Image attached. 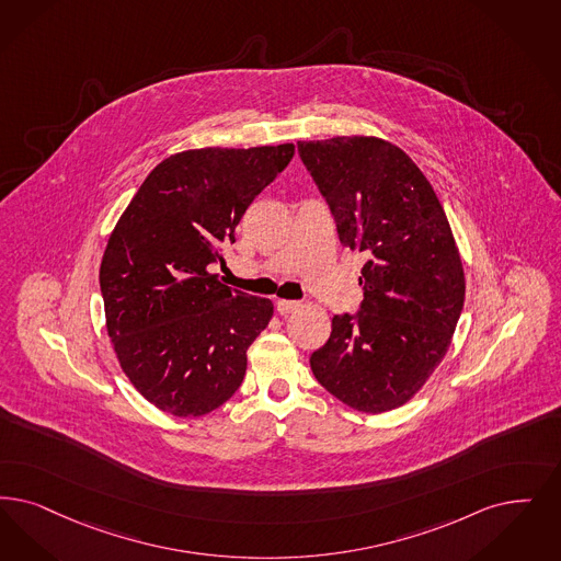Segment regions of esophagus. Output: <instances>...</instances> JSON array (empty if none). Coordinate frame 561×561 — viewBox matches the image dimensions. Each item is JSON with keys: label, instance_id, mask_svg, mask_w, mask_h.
I'll return each instance as SVG.
<instances>
[{"label": "esophagus", "instance_id": "1", "mask_svg": "<svg viewBox=\"0 0 561 561\" xmlns=\"http://www.w3.org/2000/svg\"><path fill=\"white\" fill-rule=\"evenodd\" d=\"M298 307H300L298 300H277V302H275V309H277V313L279 314L291 313V311H296Z\"/></svg>", "mask_w": 561, "mask_h": 561}]
</instances>
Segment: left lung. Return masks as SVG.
I'll use <instances>...</instances> for the list:
<instances>
[{"label":"left lung","instance_id":"obj_1","mask_svg":"<svg viewBox=\"0 0 561 561\" xmlns=\"http://www.w3.org/2000/svg\"><path fill=\"white\" fill-rule=\"evenodd\" d=\"M342 247L359 250L363 300L334 314L311 355L317 381L342 403L381 413L407 403L445 357L466 282L447 215L401 148L378 137L298 141Z\"/></svg>","mask_w":561,"mask_h":561}]
</instances>
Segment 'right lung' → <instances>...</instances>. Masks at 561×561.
Instances as JSON below:
<instances>
[{
  "instance_id": "obj_1",
  "label": "right lung",
  "mask_w": 561,
  "mask_h": 561,
  "mask_svg": "<svg viewBox=\"0 0 561 561\" xmlns=\"http://www.w3.org/2000/svg\"><path fill=\"white\" fill-rule=\"evenodd\" d=\"M294 146L202 148L169 157L137 190L100 267L106 328L135 388L158 409L198 417L244 380L267 298L221 284L224 247Z\"/></svg>"
}]
</instances>
